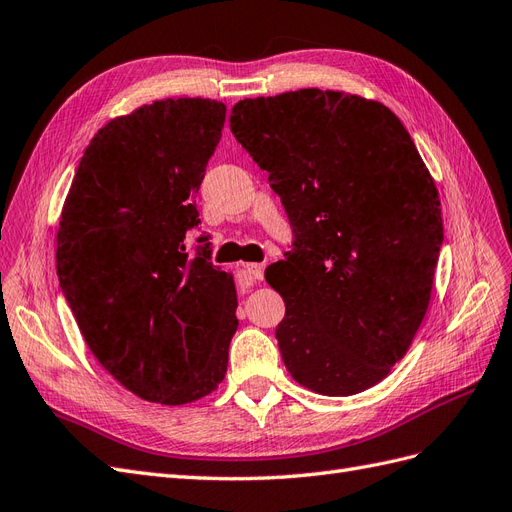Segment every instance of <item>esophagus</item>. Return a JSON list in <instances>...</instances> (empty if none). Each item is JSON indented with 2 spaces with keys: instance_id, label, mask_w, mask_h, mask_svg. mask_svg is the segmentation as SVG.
I'll use <instances>...</instances> for the list:
<instances>
[{
  "instance_id": "obj_1",
  "label": "esophagus",
  "mask_w": 512,
  "mask_h": 512,
  "mask_svg": "<svg viewBox=\"0 0 512 512\" xmlns=\"http://www.w3.org/2000/svg\"><path fill=\"white\" fill-rule=\"evenodd\" d=\"M265 275V265H258V262H250V265H243V269L239 271V284L241 286H250L256 280H262Z\"/></svg>"
}]
</instances>
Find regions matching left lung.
<instances>
[{"label": "left lung", "mask_w": 512, "mask_h": 512, "mask_svg": "<svg viewBox=\"0 0 512 512\" xmlns=\"http://www.w3.org/2000/svg\"><path fill=\"white\" fill-rule=\"evenodd\" d=\"M230 130L297 235L265 271L286 303L275 337L290 376L329 397L378 384L427 314L444 239L404 123L376 100L312 87L239 100Z\"/></svg>", "instance_id": "left-lung-1"}]
</instances>
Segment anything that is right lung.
I'll use <instances>...</instances> for the list:
<instances>
[{
  "instance_id": "right-lung-1",
  "label": "right lung",
  "mask_w": 512,
  "mask_h": 512,
  "mask_svg": "<svg viewBox=\"0 0 512 512\" xmlns=\"http://www.w3.org/2000/svg\"><path fill=\"white\" fill-rule=\"evenodd\" d=\"M226 104L166 98L91 138L57 228L59 286L85 344L121 386L183 406L218 389L235 335L237 288L203 247L194 194L222 138ZM205 241V239H200Z\"/></svg>"
}]
</instances>
